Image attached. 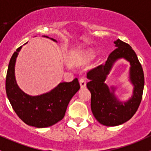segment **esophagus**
Returning a JSON list of instances; mask_svg holds the SVG:
<instances>
[{"label":"esophagus","mask_w":151,"mask_h":151,"mask_svg":"<svg viewBox=\"0 0 151 151\" xmlns=\"http://www.w3.org/2000/svg\"><path fill=\"white\" fill-rule=\"evenodd\" d=\"M80 85H81V88L86 87V83L85 79H83V78L80 79Z\"/></svg>","instance_id":"esophagus-1"}]
</instances>
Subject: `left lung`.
I'll list each match as a JSON object with an SVG mask.
<instances>
[{"label": "left lung", "mask_w": 151, "mask_h": 151, "mask_svg": "<svg viewBox=\"0 0 151 151\" xmlns=\"http://www.w3.org/2000/svg\"><path fill=\"white\" fill-rule=\"evenodd\" d=\"M116 47L109 55L104 65H101L87 73L89 82L86 86L91 92V110L101 124L116 126L128 121L135 114L142 101L145 86L143 69L135 51L128 43L117 39ZM119 58L130 63V80L133 85V96L126 102L119 101L115 96L114 87L110 89L104 83L113 64Z\"/></svg>", "instance_id": "obj_1"}]
</instances>
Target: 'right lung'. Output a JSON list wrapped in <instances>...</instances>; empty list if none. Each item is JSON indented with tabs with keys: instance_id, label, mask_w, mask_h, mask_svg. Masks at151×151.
<instances>
[{
	"instance_id": "1",
	"label": "right lung",
	"mask_w": 151,
	"mask_h": 151,
	"mask_svg": "<svg viewBox=\"0 0 151 151\" xmlns=\"http://www.w3.org/2000/svg\"><path fill=\"white\" fill-rule=\"evenodd\" d=\"M50 39L56 42L55 39ZM22 47L13 53L8 65L6 96L16 114L24 123L37 128L49 127L63 119L70 99L81 88L78 79L69 83H60L51 91L40 96L26 94L19 87L15 77L16 58Z\"/></svg>"
}]
</instances>
